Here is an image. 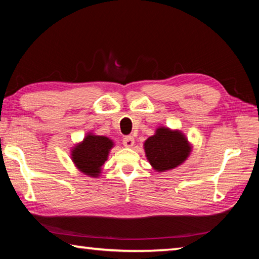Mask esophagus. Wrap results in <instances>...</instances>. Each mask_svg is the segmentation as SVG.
Wrapping results in <instances>:
<instances>
[{
	"label": "esophagus",
	"instance_id": "1",
	"mask_svg": "<svg viewBox=\"0 0 259 259\" xmlns=\"http://www.w3.org/2000/svg\"><path fill=\"white\" fill-rule=\"evenodd\" d=\"M123 145L125 147H133L135 145V138L133 136H125L123 138Z\"/></svg>",
	"mask_w": 259,
	"mask_h": 259
}]
</instances>
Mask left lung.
I'll list each match as a JSON object with an SVG mask.
<instances>
[{
	"mask_svg": "<svg viewBox=\"0 0 259 259\" xmlns=\"http://www.w3.org/2000/svg\"><path fill=\"white\" fill-rule=\"evenodd\" d=\"M145 152L153 168L157 171H164L185 161L190 146L186 138L178 131L160 128L145 142Z\"/></svg>",
	"mask_w": 259,
	"mask_h": 259,
	"instance_id": "1",
	"label": "left lung"
}]
</instances>
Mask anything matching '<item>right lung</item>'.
<instances>
[{
  "label": "right lung",
  "instance_id": "right-lung-1",
  "mask_svg": "<svg viewBox=\"0 0 259 259\" xmlns=\"http://www.w3.org/2000/svg\"><path fill=\"white\" fill-rule=\"evenodd\" d=\"M112 146L111 139L103 136L88 135L83 143L73 150L74 163L81 171L96 177L100 172Z\"/></svg>",
  "mask_w": 259,
  "mask_h": 259
}]
</instances>
